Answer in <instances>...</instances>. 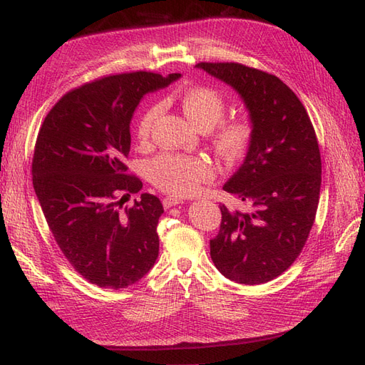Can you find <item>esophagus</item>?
<instances>
[{
  "mask_svg": "<svg viewBox=\"0 0 365 365\" xmlns=\"http://www.w3.org/2000/svg\"><path fill=\"white\" fill-rule=\"evenodd\" d=\"M162 203H163V207L168 210L171 207H175V205L183 203V200L180 197H175V195H166V197L162 200Z\"/></svg>",
  "mask_w": 365,
  "mask_h": 365,
  "instance_id": "1",
  "label": "esophagus"
}]
</instances>
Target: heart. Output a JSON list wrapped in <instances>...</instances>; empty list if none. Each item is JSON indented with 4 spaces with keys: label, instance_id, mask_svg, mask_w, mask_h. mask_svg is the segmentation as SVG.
<instances>
[{
    "label": "heart",
    "instance_id": "b5f03b06",
    "mask_svg": "<svg viewBox=\"0 0 365 365\" xmlns=\"http://www.w3.org/2000/svg\"><path fill=\"white\" fill-rule=\"evenodd\" d=\"M180 105L192 123L202 129H211V142L216 153L225 160H239L244 157L256 137V123L248 114H237L225 120L227 98L210 85H192L180 96ZM162 105L148 106L137 121V140L146 143L153 126L160 114ZM148 179L158 190L175 195H190L200 188L202 183L211 182L214 166L203 157L162 153L146 165Z\"/></svg>",
    "mask_w": 365,
    "mask_h": 365
}]
</instances>
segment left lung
<instances>
[{"label":"left lung","instance_id":"1","mask_svg":"<svg viewBox=\"0 0 365 365\" xmlns=\"http://www.w3.org/2000/svg\"><path fill=\"white\" fill-rule=\"evenodd\" d=\"M244 98L256 137L244 165L223 185L250 211L220 205L210 255L237 284L259 285L282 274L302 253L321 191L319 145L302 101L273 73L240 63H197Z\"/></svg>","mask_w":365,"mask_h":365}]
</instances>
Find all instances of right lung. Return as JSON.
<instances>
[{
    "label": "right lung",
    "mask_w": 365,
    "mask_h": 365,
    "mask_svg": "<svg viewBox=\"0 0 365 365\" xmlns=\"http://www.w3.org/2000/svg\"><path fill=\"white\" fill-rule=\"evenodd\" d=\"M180 77L137 71L101 77L64 93L46 115L32 182L52 236L78 274L101 288H126L153 268L163 207L128 174L129 123L146 92Z\"/></svg>",
    "instance_id": "obj_1"
}]
</instances>
